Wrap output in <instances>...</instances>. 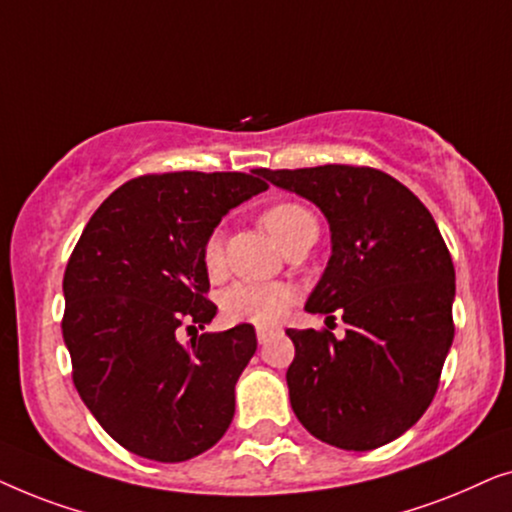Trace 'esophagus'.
<instances>
[{
  "mask_svg": "<svg viewBox=\"0 0 512 512\" xmlns=\"http://www.w3.org/2000/svg\"><path fill=\"white\" fill-rule=\"evenodd\" d=\"M277 328H268V326H258L256 328V338H258V342H261V345H265V342H268L270 338H272V333H275Z\"/></svg>",
  "mask_w": 512,
  "mask_h": 512,
  "instance_id": "1",
  "label": "esophagus"
}]
</instances>
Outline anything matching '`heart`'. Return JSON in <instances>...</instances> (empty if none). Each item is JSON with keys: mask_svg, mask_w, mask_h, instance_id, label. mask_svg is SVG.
Returning a JSON list of instances; mask_svg holds the SVG:
<instances>
[{"mask_svg": "<svg viewBox=\"0 0 512 512\" xmlns=\"http://www.w3.org/2000/svg\"><path fill=\"white\" fill-rule=\"evenodd\" d=\"M263 226L270 235L286 247L293 237L305 230L317 228V219L310 209L298 202H275L265 207L261 214ZM202 265L209 275H219L223 268V242L221 233L207 235L202 244ZM293 303L291 286L279 282H237L221 296V312L230 324H254V326H275L284 317Z\"/></svg>", "mask_w": 512, "mask_h": 512, "instance_id": "heart-1", "label": "heart"}]
</instances>
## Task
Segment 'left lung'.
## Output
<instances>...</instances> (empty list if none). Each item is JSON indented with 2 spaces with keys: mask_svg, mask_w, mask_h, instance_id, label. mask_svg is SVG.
Wrapping results in <instances>:
<instances>
[{
  "mask_svg": "<svg viewBox=\"0 0 512 512\" xmlns=\"http://www.w3.org/2000/svg\"><path fill=\"white\" fill-rule=\"evenodd\" d=\"M312 200L331 226L333 254L305 310L335 321L296 331L286 370L291 408L314 438L340 450L387 445L424 415L452 347L454 265L410 188L363 165L256 170Z\"/></svg>",
  "mask_w": 512,
  "mask_h": 512,
  "instance_id": "8db88e82",
  "label": "left lung"
}]
</instances>
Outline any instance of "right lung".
<instances>
[{
  "instance_id": "1",
  "label": "right lung",
  "mask_w": 512,
  "mask_h": 512,
  "mask_svg": "<svg viewBox=\"0 0 512 512\" xmlns=\"http://www.w3.org/2000/svg\"><path fill=\"white\" fill-rule=\"evenodd\" d=\"M265 188L256 170L144 174L116 188L83 228L62 279V338L81 401L128 452L186 461L233 422L254 326L186 345L177 331L214 319L202 244L228 209Z\"/></svg>"
}]
</instances>
